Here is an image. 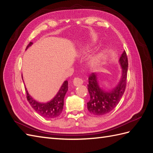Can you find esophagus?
Returning a JSON list of instances; mask_svg holds the SVG:
<instances>
[{
  "label": "esophagus",
  "mask_w": 153,
  "mask_h": 153,
  "mask_svg": "<svg viewBox=\"0 0 153 153\" xmlns=\"http://www.w3.org/2000/svg\"><path fill=\"white\" fill-rule=\"evenodd\" d=\"M73 83L74 85H75V86H78V85H82L83 84V80L81 79H80V78H74Z\"/></svg>",
  "instance_id": "1"
}]
</instances>
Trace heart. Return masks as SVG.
<instances>
[{"instance_id": "heart-1", "label": "heart", "mask_w": 153, "mask_h": 153, "mask_svg": "<svg viewBox=\"0 0 153 153\" xmlns=\"http://www.w3.org/2000/svg\"><path fill=\"white\" fill-rule=\"evenodd\" d=\"M89 46H85L83 47V50H86ZM105 58V54L103 53H99L96 55H94V56L91 57L89 60V65L91 68L94 69L99 68L102 65V62Z\"/></svg>"}]
</instances>
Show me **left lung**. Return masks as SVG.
<instances>
[{"mask_svg":"<svg viewBox=\"0 0 153 153\" xmlns=\"http://www.w3.org/2000/svg\"><path fill=\"white\" fill-rule=\"evenodd\" d=\"M120 63L122 68V76L120 82L112 90L104 91L99 87L97 74L91 73L89 76L88 89L90 99L87 102L88 110L95 115H102L109 113L120 102L125 91L127 79L128 58L125 51L121 54Z\"/></svg>","mask_w":153,"mask_h":153,"instance_id":"1","label":"left lung"}]
</instances>
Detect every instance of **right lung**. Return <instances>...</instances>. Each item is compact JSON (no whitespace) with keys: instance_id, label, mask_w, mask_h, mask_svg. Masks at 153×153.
<instances>
[{"instance_id":"add662e5","label":"right lung","mask_w":153,"mask_h":153,"mask_svg":"<svg viewBox=\"0 0 153 153\" xmlns=\"http://www.w3.org/2000/svg\"><path fill=\"white\" fill-rule=\"evenodd\" d=\"M32 45V43L30 42L26 49H27ZM68 90V80H65L54 98L47 103L37 102L28 94L27 89H26V92H27V99L28 102L37 113L43 117L53 119L58 117L62 112L63 107H64V100Z\"/></svg>"}]
</instances>
